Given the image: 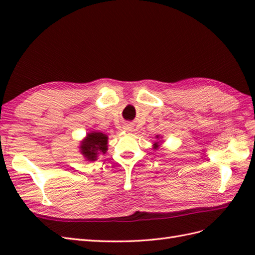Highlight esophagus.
Returning <instances> with one entry per match:
<instances>
[{"instance_id":"obj_1","label":"esophagus","mask_w":255,"mask_h":255,"mask_svg":"<svg viewBox=\"0 0 255 255\" xmlns=\"http://www.w3.org/2000/svg\"><path fill=\"white\" fill-rule=\"evenodd\" d=\"M132 126H131V124H125V126H124V130H126V131H132Z\"/></svg>"}]
</instances>
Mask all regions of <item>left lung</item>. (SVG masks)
I'll list each match as a JSON object with an SVG mask.
<instances>
[{"label":"left lung","mask_w":255,"mask_h":255,"mask_svg":"<svg viewBox=\"0 0 255 255\" xmlns=\"http://www.w3.org/2000/svg\"><path fill=\"white\" fill-rule=\"evenodd\" d=\"M155 139H156V141L153 143V149H154V150H158V149H159V147H160V143H159V141H162V140H160V139H162V137L160 136V134H156V136H155Z\"/></svg>","instance_id":"obj_1"}]
</instances>
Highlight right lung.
Instances as JSON below:
<instances>
[{"label": "right lung", "mask_w": 255, "mask_h": 255, "mask_svg": "<svg viewBox=\"0 0 255 255\" xmlns=\"http://www.w3.org/2000/svg\"><path fill=\"white\" fill-rule=\"evenodd\" d=\"M108 136L101 131H91L86 133L83 140L80 141V153L85 161L94 162L101 154H105L107 151Z\"/></svg>", "instance_id": "add662e5"}]
</instances>
